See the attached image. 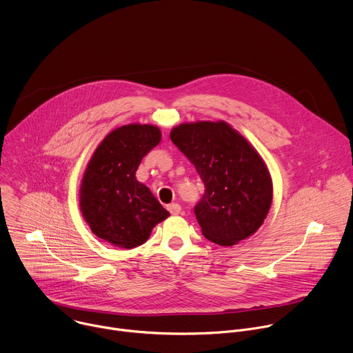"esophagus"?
I'll use <instances>...</instances> for the list:
<instances>
[{
  "label": "esophagus",
  "instance_id": "1",
  "mask_svg": "<svg viewBox=\"0 0 353 353\" xmlns=\"http://www.w3.org/2000/svg\"><path fill=\"white\" fill-rule=\"evenodd\" d=\"M168 210L170 212V214L177 216V214L181 212V206H180L179 203H170V205L168 206Z\"/></svg>",
  "mask_w": 353,
  "mask_h": 353
}]
</instances>
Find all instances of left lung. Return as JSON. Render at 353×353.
Instances as JSON below:
<instances>
[{
  "label": "left lung",
  "instance_id": "left-lung-1",
  "mask_svg": "<svg viewBox=\"0 0 353 353\" xmlns=\"http://www.w3.org/2000/svg\"><path fill=\"white\" fill-rule=\"evenodd\" d=\"M170 140L205 184L194 212L206 239L232 246L263 225L272 205V179L257 150L225 121L174 126Z\"/></svg>",
  "mask_w": 353,
  "mask_h": 353
}]
</instances>
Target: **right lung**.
Here are the masks:
<instances>
[{"instance_id": "1", "label": "right lung", "mask_w": 353, "mask_h": 353, "mask_svg": "<svg viewBox=\"0 0 353 353\" xmlns=\"http://www.w3.org/2000/svg\"><path fill=\"white\" fill-rule=\"evenodd\" d=\"M161 137L158 126L129 123L111 130L94 150L81 180L79 209L97 238L132 249L170 216L136 179L141 159Z\"/></svg>"}]
</instances>
